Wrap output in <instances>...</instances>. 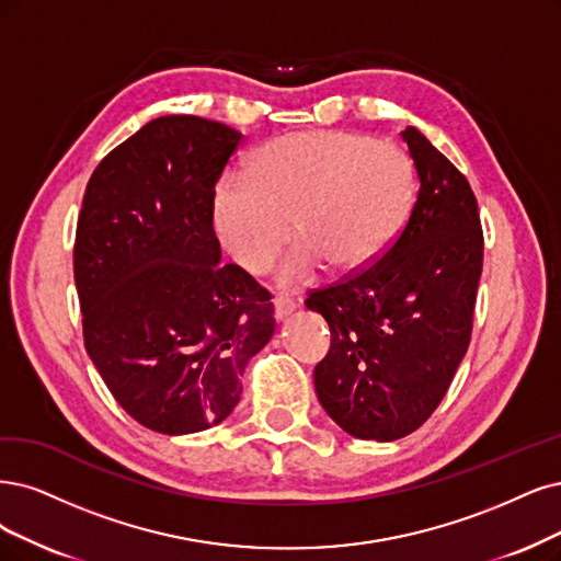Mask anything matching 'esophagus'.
<instances>
[{"label":"esophagus","mask_w":561,"mask_h":561,"mask_svg":"<svg viewBox=\"0 0 561 561\" xmlns=\"http://www.w3.org/2000/svg\"><path fill=\"white\" fill-rule=\"evenodd\" d=\"M273 302H275V317H277V319H286L288 314H294V312H296V307H298L294 298L282 296V294H279V296H275V300H273Z\"/></svg>","instance_id":"obj_1"}]
</instances>
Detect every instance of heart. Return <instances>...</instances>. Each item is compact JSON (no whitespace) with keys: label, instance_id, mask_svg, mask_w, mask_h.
<instances>
[{"label":"heart","instance_id":"obj_1","mask_svg":"<svg viewBox=\"0 0 561 561\" xmlns=\"http://www.w3.org/2000/svg\"><path fill=\"white\" fill-rule=\"evenodd\" d=\"M413 192L416 165L398 142L337 129L296 131L265 142L247 180L219 178L213 226L252 275L270 270L294 233L298 242L279 282L302 286L323 265L348 275L377 261L398 236Z\"/></svg>","mask_w":561,"mask_h":561}]
</instances>
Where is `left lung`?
<instances>
[{
  "instance_id": "left-lung-1",
  "label": "left lung",
  "mask_w": 561,
  "mask_h": 561,
  "mask_svg": "<svg viewBox=\"0 0 561 561\" xmlns=\"http://www.w3.org/2000/svg\"><path fill=\"white\" fill-rule=\"evenodd\" d=\"M421 190L400 236L360 273L309 294L330 325L321 407L351 437L396 442L439 407L471 340L483 228L467 178L413 127Z\"/></svg>"
}]
</instances>
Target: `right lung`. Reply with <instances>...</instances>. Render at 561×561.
Here are the masks:
<instances>
[{
  "instance_id": "1",
  "label": "right lung",
  "mask_w": 561,
  "mask_h": 561,
  "mask_svg": "<svg viewBox=\"0 0 561 561\" xmlns=\"http://www.w3.org/2000/svg\"><path fill=\"white\" fill-rule=\"evenodd\" d=\"M242 134L165 115L103 157L73 244L85 348L142 427L192 434L240 402V377L275 333L265 288L219 263L213 192Z\"/></svg>"
}]
</instances>
